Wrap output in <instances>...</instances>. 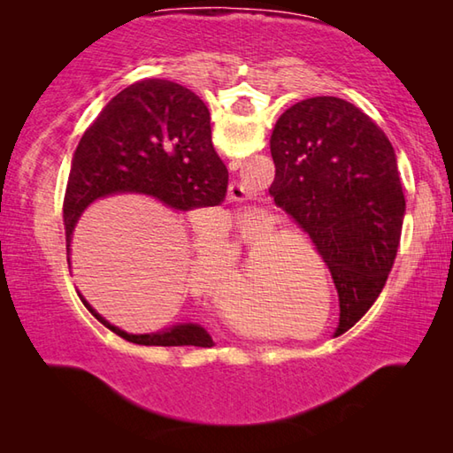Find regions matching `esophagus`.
I'll return each instance as SVG.
<instances>
[{
  "instance_id": "34e87169",
  "label": "esophagus",
  "mask_w": 453,
  "mask_h": 453,
  "mask_svg": "<svg viewBox=\"0 0 453 453\" xmlns=\"http://www.w3.org/2000/svg\"><path fill=\"white\" fill-rule=\"evenodd\" d=\"M245 197H248V191H245L243 183L240 181L229 183V199H232V202H243Z\"/></svg>"
}]
</instances>
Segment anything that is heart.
<instances>
[{"label":"heart","instance_id":"obj_1","mask_svg":"<svg viewBox=\"0 0 453 453\" xmlns=\"http://www.w3.org/2000/svg\"><path fill=\"white\" fill-rule=\"evenodd\" d=\"M275 229H278V218L270 216V213H257V216L250 219H242L240 227H237V242L232 245H221L213 243L211 245V273H210V283H208V294L213 302H216L218 310L221 316H224L229 324L237 329H248V324L237 319L232 308H229V302L221 300L229 288H240L237 291V303L240 310L251 311V313H262L265 318H273L278 311H283L288 305L294 302V297L302 296L297 291L302 286L305 288V281L302 280V272H291L288 273L289 278L286 281H272L264 283V264L262 256H256L251 259H240L242 248L245 243L254 240H264V245H280V235H275ZM268 240L265 241V237ZM194 270L202 280L203 275V262L202 259H196Z\"/></svg>","mask_w":453,"mask_h":453}]
</instances>
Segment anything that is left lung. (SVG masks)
I'll return each instance as SVG.
<instances>
[{"mask_svg": "<svg viewBox=\"0 0 453 453\" xmlns=\"http://www.w3.org/2000/svg\"><path fill=\"white\" fill-rule=\"evenodd\" d=\"M270 196L332 272L354 324L378 300L400 245L405 199L386 134L346 99L294 104L272 134Z\"/></svg>", "mask_w": 453, "mask_h": 453, "instance_id": "8db88e82", "label": "left lung"}]
</instances>
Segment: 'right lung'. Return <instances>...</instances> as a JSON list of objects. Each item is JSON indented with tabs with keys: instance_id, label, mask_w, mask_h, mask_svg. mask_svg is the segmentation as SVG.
<instances>
[{
	"instance_id": "obj_1",
	"label": "right lung",
	"mask_w": 453,
	"mask_h": 453,
	"mask_svg": "<svg viewBox=\"0 0 453 453\" xmlns=\"http://www.w3.org/2000/svg\"><path fill=\"white\" fill-rule=\"evenodd\" d=\"M135 191L175 210L211 208L227 194V167L211 145L210 111L194 91L167 80L132 83L110 99L75 148L64 197L65 245L75 221L97 197ZM70 262V257H67ZM81 297V296H80ZM94 316L124 340L140 346L211 348L203 327L132 335Z\"/></svg>"
}]
</instances>
